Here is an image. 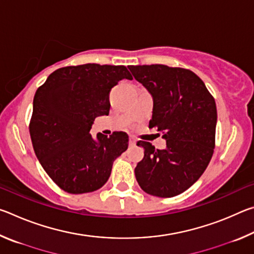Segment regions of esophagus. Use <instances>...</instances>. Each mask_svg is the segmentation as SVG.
<instances>
[{
    "label": "esophagus",
    "instance_id": "34e87169",
    "mask_svg": "<svg viewBox=\"0 0 254 254\" xmlns=\"http://www.w3.org/2000/svg\"><path fill=\"white\" fill-rule=\"evenodd\" d=\"M128 142H130L131 145H134L136 143V140L133 136H130V139H128Z\"/></svg>",
    "mask_w": 254,
    "mask_h": 254
}]
</instances>
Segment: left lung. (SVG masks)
<instances>
[{
	"label": "left lung",
	"mask_w": 254,
	"mask_h": 254,
	"mask_svg": "<svg viewBox=\"0 0 254 254\" xmlns=\"http://www.w3.org/2000/svg\"><path fill=\"white\" fill-rule=\"evenodd\" d=\"M153 98L149 127L163 133L167 148L147 141L134 173L149 195L168 198L194 185L207 168L215 148L217 111L212 94L195 72L166 65L128 66Z\"/></svg>",
	"instance_id": "1"
}]
</instances>
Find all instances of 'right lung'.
Returning a JSON list of instances; mask_svg holds the SVG:
<instances>
[{
	"label": "right lung",
	"mask_w": 254,
	"mask_h": 254,
	"mask_svg": "<svg viewBox=\"0 0 254 254\" xmlns=\"http://www.w3.org/2000/svg\"><path fill=\"white\" fill-rule=\"evenodd\" d=\"M132 79L126 66L85 64L63 67L37 89L29 130L34 153L53 182L69 194L100 189L113 161L126 151V132L93 139L94 120L109 115L110 92Z\"/></svg>",
	"instance_id": "1"
}]
</instances>
